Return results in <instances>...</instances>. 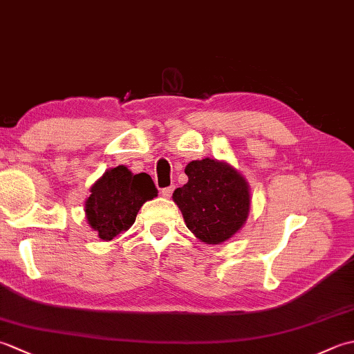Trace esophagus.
<instances>
[{
    "mask_svg": "<svg viewBox=\"0 0 354 354\" xmlns=\"http://www.w3.org/2000/svg\"><path fill=\"white\" fill-rule=\"evenodd\" d=\"M173 190H175V187H173V185H171V187H165V189L161 190V194H162L164 198H170Z\"/></svg>",
    "mask_w": 354,
    "mask_h": 354,
    "instance_id": "1",
    "label": "esophagus"
}]
</instances>
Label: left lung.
<instances>
[{
	"label": "left lung",
	"instance_id": "obj_1",
	"mask_svg": "<svg viewBox=\"0 0 354 354\" xmlns=\"http://www.w3.org/2000/svg\"><path fill=\"white\" fill-rule=\"evenodd\" d=\"M189 183L173 193L187 228L202 242H227L243 227L250 214V185L225 161L205 158L187 164Z\"/></svg>",
	"mask_w": 354,
	"mask_h": 354
}]
</instances>
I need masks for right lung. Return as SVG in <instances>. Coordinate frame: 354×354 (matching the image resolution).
Wrapping results in <instances>:
<instances>
[{
    "label": "right lung",
    "instance_id": "1",
    "mask_svg": "<svg viewBox=\"0 0 354 354\" xmlns=\"http://www.w3.org/2000/svg\"><path fill=\"white\" fill-rule=\"evenodd\" d=\"M85 202L86 221L104 242L129 230L145 202L158 196L147 173H133L124 167L109 169L91 187Z\"/></svg>",
    "mask_w": 354,
    "mask_h": 354
}]
</instances>
